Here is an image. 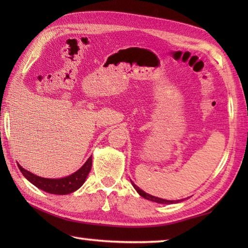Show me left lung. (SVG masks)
Listing matches in <instances>:
<instances>
[{
	"mask_svg": "<svg viewBox=\"0 0 248 248\" xmlns=\"http://www.w3.org/2000/svg\"><path fill=\"white\" fill-rule=\"evenodd\" d=\"M131 183H132L133 187L136 189V192H138L141 197H144L145 199H148V200H150V202H156V203H163V204H171V203H178V202H180L183 200V199H181V200H166V199H163V198L152 196V195L144 192L143 189H140L132 180H131Z\"/></svg>",
	"mask_w": 248,
	"mask_h": 248,
	"instance_id": "8db88e82",
	"label": "left lung"
}]
</instances>
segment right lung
<instances>
[{"instance_id": "1", "label": "right lung", "mask_w": 248, "mask_h": 248, "mask_svg": "<svg viewBox=\"0 0 248 248\" xmlns=\"http://www.w3.org/2000/svg\"><path fill=\"white\" fill-rule=\"evenodd\" d=\"M92 156H89L88 160L84 163V165L80 170L71 173L70 176L59 179L43 178L36 176L31 171L24 170L20 164H18V167L21 172H22V175L39 189H43V191L50 194L67 195L76 192L77 189H78L83 186V183L85 182L89 171L92 170Z\"/></svg>"}]
</instances>
